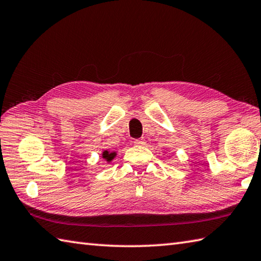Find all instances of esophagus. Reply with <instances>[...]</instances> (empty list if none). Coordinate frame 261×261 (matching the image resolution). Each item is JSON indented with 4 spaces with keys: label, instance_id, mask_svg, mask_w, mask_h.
I'll use <instances>...</instances> for the list:
<instances>
[{
    "label": "esophagus",
    "instance_id": "obj_1",
    "mask_svg": "<svg viewBox=\"0 0 261 261\" xmlns=\"http://www.w3.org/2000/svg\"><path fill=\"white\" fill-rule=\"evenodd\" d=\"M134 142H135V145H137V146H144V145H146V140L144 139V138H141V139H136Z\"/></svg>",
    "mask_w": 261,
    "mask_h": 261
}]
</instances>
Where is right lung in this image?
Instances as JSON below:
<instances>
[{
	"instance_id": "obj_1",
	"label": "right lung",
	"mask_w": 261,
	"mask_h": 261,
	"mask_svg": "<svg viewBox=\"0 0 261 261\" xmlns=\"http://www.w3.org/2000/svg\"><path fill=\"white\" fill-rule=\"evenodd\" d=\"M101 156H103V158H104L106 162L110 163L111 161H113V158L116 156V152L115 151L110 152V151H107V150H104L103 154H101Z\"/></svg>"
}]
</instances>
